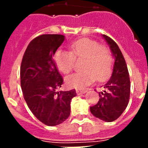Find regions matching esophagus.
I'll return each mask as SVG.
<instances>
[{
	"label": "esophagus",
	"mask_w": 148,
	"mask_h": 148,
	"mask_svg": "<svg viewBox=\"0 0 148 148\" xmlns=\"http://www.w3.org/2000/svg\"><path fill=\"white\" fill-rule=\"evenodd\" d=\"M87 92V90H83V89H78V90H76V93L77 95H83V94H85V93Z\"/></svg>",
	"instance_id": "esophagus-1"
}]
</instances>
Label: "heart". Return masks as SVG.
<instances>
[{
  "instance_id": "1",
  "label": "heart",
  "mask_w": 148,
  "mask_h": 148,
  "mask_svg": "<svg viewBox=\"0 0 148 148\" xmlns=\"http://www.w3.org/2000/svg\"><path fill=\"white\" fill-rule=\"evenodd\" d=\"M71 52L58 49L54 53V62L63 74H69L74 67V59L84 58L81 64L83 71L77 72L66 77V84L70 88H85L96 80L104 81L111 73L113 58L105 47H101L97 41L82 38L70 45Z\"/></svg>"
}]
</instances>
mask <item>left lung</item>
<instances>
[{
    "label": "left lung",
    "mask_w": 148,
    "mask_h": 148,
    "mask_svg": "<svg viewBox=\"0 0 148 148\" xmlns=\"http://www.w3.org/2000/svg\"><path fill=\"white\" fill-rule=\"evenodd\" d=\"M110 47L114 58L112 74L103 84V90L99 92V101L90 107L95 117L106 122L117 120L128 104L131 92V82L124 58L117 45L108 36L102 35Z\"/></svg>",
    "instance_id": "obj_1"
}]
</instances>
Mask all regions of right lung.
I'll use <instances>...</instances> for the list:
<instances>
[{"label":"right lung","instance_id":"obj_1","mask_svg":"<svg viewBox=\"0 0 148 148\" xmlns=\"http://www.w3.org/2000/svg\"><path fill=\"white\" fill-rule=\"evenodd\" d=\"M64 40L61 34H42L31 40L21 65V86L24 100L34 115L47 126H56L67 119L74 89H58L64 80L53 58Z\"/></svg>","mask_w":148,"mask_h":148}]
</instances>
